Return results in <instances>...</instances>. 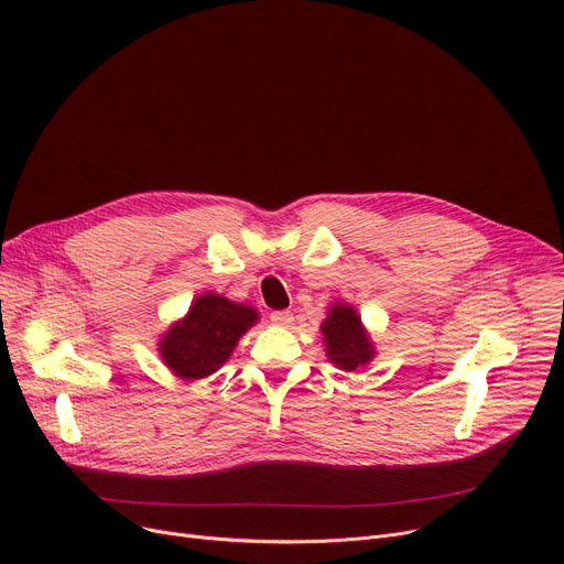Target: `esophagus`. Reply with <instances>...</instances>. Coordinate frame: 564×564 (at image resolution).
Instances as JSON below:
<instances>
[{"label": "esophagus", "instance_id": "1", "mask_svg": "<svg viewBox=\"0 0 564 564\" xmlns=\"http://www.w3.org/2000/svg\"><path fill=\"white\" fill-rule=\"evenodd\" d=\"M270 319H272L274 324H279V327H290L294 315H292L290 311H274V313L270 315Z\"/></svg>", "mask_w": 564, "mask_h": 564}]
</instances>
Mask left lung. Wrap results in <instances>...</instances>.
<instances>
[{"label": "left lung", "instance_id": "1", "mask_svg": "<svg viewBox=\"0 0 564 564\" xmlns=\"http://www.w3.org/2000/svg\"><path fill=\"white\" fill-rule=\"evenodd\" d=\"M319 332L327 343V357L340 370H359L375 357V345L361 324V317L347 304H334Z\"/></svg>", "mask_w": 564, "mask_h": 564}]
</instances>
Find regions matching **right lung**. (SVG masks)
<instances>
[{
  "label": "right lung",
  "mask_w": 564,
  "mask_h": 564,
  "mask_svg": "<svg viewBox=\"0 0 564 564\" xmlns=\"http://www.w3.org/2000/svg\"><path fill=\"white\" fill-rule=\"evenodd\" d=\"M258 319L256 308L235 304L221 294L203 292L189 313L160 340V357L181 379H203L217 372Z\"/></svg>",
  "instance_id": "obj_1"
}]
</instances>
